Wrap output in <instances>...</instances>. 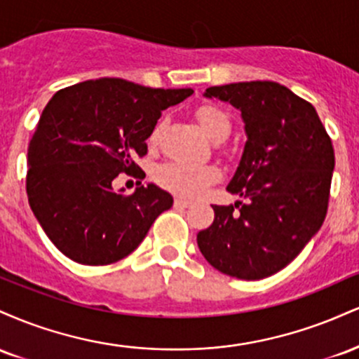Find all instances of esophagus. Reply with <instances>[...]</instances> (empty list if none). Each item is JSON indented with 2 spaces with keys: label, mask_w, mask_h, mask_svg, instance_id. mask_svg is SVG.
Instances as JSON below:
<instances>
[{
  "label": "esophagus",
  "mask_w": 359,
  "mask_h": 359,
  "mask_svg": "<svg viewBox=\"0 0 359 359\" xmlns=\"http://www.w3.org/2000/svg\"><path fill=\"white\" fill-rule=\"evenodd\" d=\"M174 205L177 209H187V208H191V203L185 199H180V197H177V199L174 201Z\"/></svg>",
  "instance_id": "esophagus-1"
}]
</instances>
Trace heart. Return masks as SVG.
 <instances>
[{
    "instance_id": "b5f03b06",
    "label": "heart",
    "mask_w": 359,
    "mask_h": 359,
    "mask_svg": "<svg viewBox=\"0 0 359 359\" xmlns=\"http://www.w3.org/2000/svg\"><path fill=\"white\" fill-rule=\"evenodd\" d=\"M197 121L212 140H222L231 131V119L221 108L212 104H204L196 111ZM160 126H156L150 135V142L158 140ZM219 179V168L211 163H191V162H167L155 170V180L160 187L177 194L180 197L201 196L209 185Z\"/></svg>"
}]
</instances>
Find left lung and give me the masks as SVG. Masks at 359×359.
<instances>
[{
  "mask_svg": "<svg viewBox=\"0 0 359 359\" xmlns=\"http://www.w3.org/2000/svg\"><path fill=\"white\" fill-rule=\"evenodd\" d=\"M205 96L229 101L245 119L240 167L228 192L243 201L212 205L197 234L201 253L221 273L259 280L285 269L327 214L334 148L314 106L273 81L214 86Z\"/></svg>",
  "mask_w": 359,
  "mask_h": 359,
  "instance_id": "left-lung-1",
  "label": "left lung"
}]
</instances>
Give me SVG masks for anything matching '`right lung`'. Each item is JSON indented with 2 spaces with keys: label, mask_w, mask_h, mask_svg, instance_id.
Returning <instances> with one entry per match:
<instances>
[{
  "label": "right lung",
  "mask_w": 359,
  "mask_h": 359,
  "mask_svg": "<svg viewBox=\"0 0 359 359\" xmlns=\"http://www.w3.org/2000/svg\"><path fill=\"white\" fill-rule=\"evenodd\" d=\"M192 93L102 77L53 94L28 147L27 196L65 257L90 266L119 262L172 208L170 194L154 184L125 194L113 182L145 175L135 160L147 155L156 119Z\"/></svg>",
  "instance_id": "1"
}]
</instances>
